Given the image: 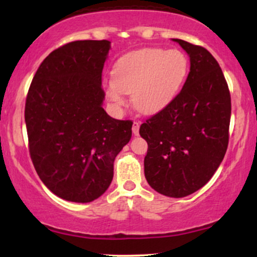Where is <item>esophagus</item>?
I'll use <instances>...</instances> for the list:
<instances>
[{"mask_svg":"<svg viewBox=\"0 0 257 257\" xmlns=\"http://www.w3.org/2000/svg\"><path fill=\"white\" fill-rule=\"evenodd\" d=\"M139 128H140V123L137 122V120H134L133 122V134L134 135H138L139 134Z\"/></svg>","mask_w":257,"mask_h":257,"instance_id":"obj_1","label":"esophagus"}]
</instances>
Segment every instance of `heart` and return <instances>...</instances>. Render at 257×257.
<instances>
[{
	"mask_svg": "<svg viewBox=\"0 0 257 257\" xmlns=\"http://www.w3.org/2000/svg\"><path fill=\"white\" fill-rule=\"evenodd\" d=\"M187 70V58L178 49H140L118 59L114 78L105 84L106 93L116 107L124 106L125 94L132 93L134 108L143 113H155L178 94Z\"/></svg>",
	"mask_w": 257,
	"mask_h": 257,
	"instance_id": "obj_1",
	"label": "heart"
}]
</instances>
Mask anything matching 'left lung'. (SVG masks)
<instances>
[{"mask_svg":"<svg viewBox=\"0 0 257 257\" xmlns=\"http://www.w3.org/2000/svg\"><path fill=\"white\" fill-rule=\"evenodd\" d=\"M190 55L184 87L140 125L147 141L145 178L155 191L181 198L203 187L228 146L231 94L219 63L204 47L175 38Z\"/></svg>","mask_w":257,"mask_h":257,"instance_id":"left-lung-1","label":"left lung"}]
</instances>
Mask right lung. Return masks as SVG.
Returning <instances> with one entry per match:
<instances>
[{
    "mask_svg": "<svg viewBox=\"0 0 257 257\" xmlns=\"http://www.w3.org/2000/svg\"><path fill=\"white\" fill-rule=\"evenodd\" d=\"M110 41H73L48 55L25 102L29 152L42 182L65 200L99 198L113 178V162L132 138V120L101 107Z\"/></svg>",
    "mask_w": 257,
    "mask_h": 257,
    "instance_id": "obj_1",
    "label": "right lung"
}]
</instances>
